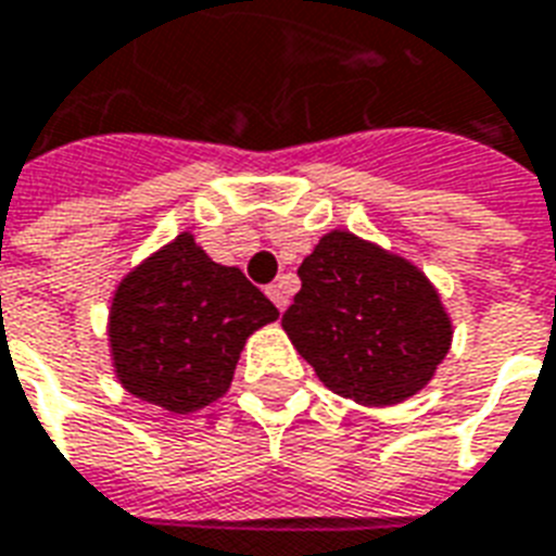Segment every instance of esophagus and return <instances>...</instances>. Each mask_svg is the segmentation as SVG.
<instances>
[{
    "instance_id": "esophagus-1",
    "label": "esophagus",
    "mask_w": 556,
    "mask_h": 556,
    "mask_svg": "<svg viewBox=\"0 0 556 556\" xmlns=\"http://www.w3.org/2000/svg\"><path fill=\"white\" fill-rule=\"evenodd\" d=\"M266 295L273 299V304L278 309H287V304H290V295H287V287H283V281L273 283V287H266Z\"/></svg>"
}]
</instances>
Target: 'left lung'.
I'll list each match as a JSON object with an SVG mask.
<instances>
[{
    "label": "left lung",
    "mask_w": 556,
    "mask_h": 556,
    "mask_svg": "<svg viewBox=\"0 0 556 556\" xmlns=\"http://www.w3.org/2000/svg\"><path fill=\"white\" fill-rule=\"evenodd\" d=\"M281 325L327 389L359 406H397L450 354L453 318L420 266L333 229L299 266Z\"/></svg>",
    "instance_id": "left-lung-1"
}]
</instances>
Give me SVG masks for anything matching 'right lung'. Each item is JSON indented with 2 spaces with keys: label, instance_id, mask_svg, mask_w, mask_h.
<instances>
[{
  "label": "right lung",
  "instance_id": "add662e5",
  "mask_svg": "<svg viewBox=\"0 0 556 556\" xmlns=\"http://www.w3.org/2000/svg\"><path fill=\"white\" fill-rule=\"evenodd\" d=\"M275 318L278 307L238 266L214 264L182 231L115 287L113 371L132 397L188 415L229 391L247 339Z\"/></svg>",
  "mask_w": 556,
  "mask_h": 556
}]
</instances>
